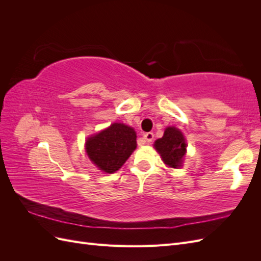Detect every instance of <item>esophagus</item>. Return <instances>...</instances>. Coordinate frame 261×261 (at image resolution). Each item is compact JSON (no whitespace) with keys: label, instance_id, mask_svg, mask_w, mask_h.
I'll return each instance as SVG.
<instances>
[{"label":"esophagus","instance_id":"1","mask_svg":"<svg viewBox=\"0 0 261 261\" xmlns=\"http://www.w3.org/2000/svg\"><path fill=\"white\" fill-rule=\"evenodd\" d=\"M153 138H154V135H153V133H151V132L146 133L144 135V139L147 141V143H151Z\"/></svg>","mask_w":261,"mask_h":261}]
</instances>
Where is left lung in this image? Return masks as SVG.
<instances>
[{"label":"left lung","mask_w":261,"mask_h":261,"mask_svg":"<svg viewBox=\"0 0 261 261\" xmlns=\"http://www.w3.org/2000/svg\"><path fill=\"white\" fill-rule=\"evenodd\" d=\"M154 148L161 154L163 162L177 169L186 153V143L181 132L175 127H168L162 138L155 140Z\"/></svg>","instance_id":"obj_1"}]
</instances>
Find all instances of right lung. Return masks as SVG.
Here are the masks:
<instances>
[{
    "mask_svg": "<svg viewBox=\"0 0 261 261\" xmlns=\"http://www.w3.org/2000/svg\"><path fill=\"white\" fill-rule=\"evenodd\" d=\"M136 133L127 125L114 123L86 141L90 160L107 173L120 169L136 149Z\"/></svg>",
    "mask_w": 261,
    "mask_h": 261,
    "instance_id": "right-lung-1",
    "label": "right lung"
}]
</instances>
